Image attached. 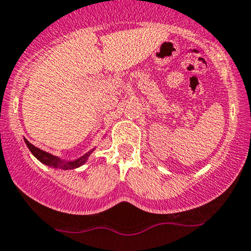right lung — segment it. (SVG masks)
Returning <instances> with one entry per match:
<instances>
[{
    "mask_svg": "<svg viewBox=\"0 0 251 251\" xmlns=\"http://www.w3.org/2000/svg\"><path fill=\"white\" fill-rule=\"evenodd\" d=\"M25 142L26 144V147L29 148V150L31 151V154L34 155L38 161L42 162V163L46 164V166L54 168V169H62V170L76 169V168L83 166L85 162L88 161V158H89L91 152L95 150V148L91 149L87 152V154H84L83 156H81V157L76 158V160H74V161H64V160H61V158L57 157V156H54V155L49 154V152L38 149L37 147L32 146L31 143H29V141H26L25 138Z\"/></svg>",
    "mask_w": 251,
    "mask_h": 251,
    "instance_id": "obj_1",
    "label": "right lung"
}]
</instances>
